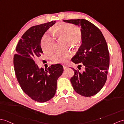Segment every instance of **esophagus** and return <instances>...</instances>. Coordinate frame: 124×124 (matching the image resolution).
I'll use <instances>...</instances> for the list:
<instances>
[{
    "instance_id": "1",
    "label": "esophagus",
    "mask_w": 124,
    "mask_h": 124,
    "mask_svg": "<svg viewBox=\"0 0 124 124\" xmlns=\"http://www.w3.org/2000/svg\"><path fill=\"white\" fill-rule=\"evenodd\" d=\"M63 67H64V70H66V69H67V68H68V66H67V65H65V66H63Z\"/></svg>"
}]
</instances>
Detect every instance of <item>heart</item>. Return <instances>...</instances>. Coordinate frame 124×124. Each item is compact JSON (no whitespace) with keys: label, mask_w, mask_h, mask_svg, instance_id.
Instances as JSON below:
<instances>
[{"label":"heart","mask_w":124,"mask_h":124,"mask_svg":"<svg viewBox=\"0 0 124 124\" xmlns=\"http://www.w3.org/2000/svg\"><path fill=\"white\" fill-rule=\"evenodd\" d=\"M53 34L56 37L64 38L70 45L76 44L81 37V30L79 27L70 23H62L55 27L52 29ZM54 41L53 38L48 35H45L41 40V46L44 52L51 53L54 50ZM69 53H56L53 56V60L56 64L65 62L70 58Z\"/></svg>","instance_id":"heart-1"}]
</instances>
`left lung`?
I'll use <instances>...</instances> for the list:
<instances>
[{
    "label": "left lung",
    "mask_w": 124,
    "mask_h": 124,
    "mask_svg": "<svg viewBox=\"0 0 124 124\" xmlns=\"http://www.w3.org/2000/svg\"><path fill=\"white\" fill-rule=\"evenodd\" d=\"M63 21L81 27L82 43L71 61L75 64H83L85 70L81 72L72 68L74 71V76L70 78L72 86L78 94L93 96L100 91L107 80L109 66L107 43L100 30L88 20Z\"/></svg>",
    "instance_id": "obj_1"
}]
</instances>
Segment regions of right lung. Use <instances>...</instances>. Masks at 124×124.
Returning <instances> with one entry per match:
<instances>
[{
    "label": "right lung",
    "instance_id": "add662e5",
    "mask_svg": "<svg viewBox=\"0 0 124 124\" xmlns=\"http://www.w3.org/2000/svg\"><path fill=\"white\" fill-rule=\"evenodd\" d=\"M55 21L31 27L24 33L16 47L14 65L16 78L22 90L33 100L46 102L55 95L57 81L64 71L62 65L39 68L35 60L43 53L42 37Z\"/></svg>",
    "mask_w": 124,
    "mask_h": 124
}]
</instances>
